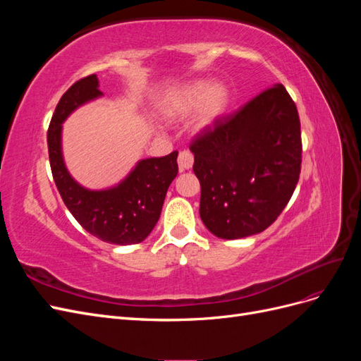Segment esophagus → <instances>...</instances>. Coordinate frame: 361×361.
I'll return each instance as SVG.
<instances>
[{
    "instance_id": "34e87169",
    "label": "esophagus",
    "mask_w": 361,
    "mask_h": 361,
    "mask_svg": "<svg viewBox=\"0 0 361 361\" xmlns=\"http://www.w3.org/2000/svg\"><path fill=\"white\" fill-rule=\"evenodd\" d=\"M178 164H179V170H190L194 164V155L190 150H182L179 157H178Z\"/></svg>"
}]
</instances>
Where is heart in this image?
Instances as JSON below:
<instances>
[{
	"mask_svg": "<svg viewBox=\"0 0 361 361\" xmlns=\"http://www.w3.org/2000/svg\"><path fill=\"white\" fill-rule=\"evenodd\" d=\"M228 106V92L221 84L195 81L173 90L162 102V113L169 118H182L192 114L194 128L206 129L220 118Z\"/></svg>",
	"mask_w": 361,
	"mask_h": 361,
	"instance_id": "obj_1",
	"label": "heart"
}]
</instances>
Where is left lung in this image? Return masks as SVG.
I'll list each match as a JSON object with an SVG mask.
<instances>
[{"instance_id":"left-lung-1","label":"left lung","mask_w":361,"mask_h":361,"mask_svg":"<svg viewBox=\"0 0 361 361\" xmlns=\"http://www.w3.org/2000/svg\"><path fill=\"white\" fill-rule=\"evenodd\" d=\"M190 150L207 231L223 239L264 232L285 209L300 179L297 105L285 87L272 85L202 129Z\"/></svg>"}]
</instances>
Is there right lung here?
<instances>
[{
    "label": "right lung",
    "mask_w": 361,
    "mask_h": 361,
    "mask_svg": "<svg viewBox=\"0 0 361 361\" xmlns=\"http://www.w3.org/2000/svg\"><path fill=\"white\" fill-rule=\"evenodd\" d=\"M102 96L96 75L76 81L61 96L48 128V152L54 182L64 204L87 232L116 245L138 244L159 220L167 190L178 174V152L141 159L118 185L92 191L73 180L63 161L61 123L80 105Z\"/></svg>",
    "instance_id": "1"
}]
</instances>
